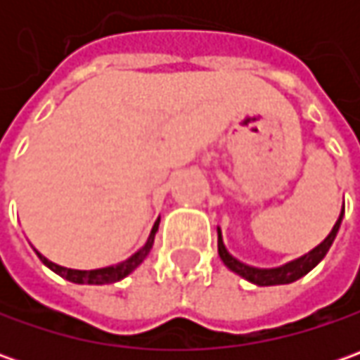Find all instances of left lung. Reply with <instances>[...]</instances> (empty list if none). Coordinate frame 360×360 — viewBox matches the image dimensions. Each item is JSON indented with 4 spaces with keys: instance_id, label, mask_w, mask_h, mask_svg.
<instances>
[{
    "instance_id": "8db88e82",
    "label": "left lung",
    "mask_w": 360,
    "mask_h": 360,
    "mask_svg": "<svg viewBox=\"0 0 360 360\" xmlns=\"http://www.w3.org/2000/svg\"><path fill=\"white\" fill-rule=\"evenodd\" d=\"M342 214H345V206H342V212H340L337 224L330 230V234H328L325 240L321 242L316 248H312L309 255L300 256L297 260H290V262H286L283 266H276V269H256V266L244 264L238 258H234V256L226 250V246H224L220 229H218V255H220L222 262H224L232 272H236L238 276L246 278L248 283L258 284V286L290 284L295 283V281H298V278H302L304 274H309V272L325 258L326 252H328V248L333 246V242L337 238V232H339L340 222H342Z\"/></svg>"
}]
</instances>
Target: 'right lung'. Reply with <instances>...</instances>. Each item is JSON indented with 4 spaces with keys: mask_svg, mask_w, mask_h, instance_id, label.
<instances>
[{
    "mask_svg": "<svg viewBox=\"0 0 360 360\" xmlns=\"http://www.w3.org/2000/svg\"><path fill=\"white\" fill-rule=\"evenodd\" d=\"M158 224H160V218L156 220V224H154V229L150 232V236H148V240L146 244L136 252V255H131L128 260H124V262H118V264H112V266H104V269H96V270H76V269H65V266H60V264H56V262H51L48 260L44 255H39L37 250V256H39V260L51 269L56 274H60L63 276L65 281H70V283H76V284H110V283H118L122 278H126L130 272L138 269L142 262H144V258L150 255V250H152V244H154V236H156V232H158Z\"/></svg>",
    "mask_w": 360,
    "mask_h": 360,
    "instance_id": "1",
    "label": "right lung"
}]
</instances>
